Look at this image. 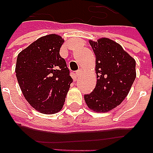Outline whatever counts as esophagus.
<instances>
[{
  "label": "esophagus",
  "mask_w": 153,
  "mask_h": 153,
  "mask_svg": "<svg viewBox=\"0 0 153 153\" xmlns=\"http://www.w3.org/2000/svg\"><path fill=\"white\" fill-rule=\"evenodd\" d=\"M81 74H82V71H81V70H78V71L76 72V77L80 76Z\"/></svg>",
  "instance_id": "obj_1"
}]
</instances>
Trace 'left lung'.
<instances>
[{"label": "left lung", "instance_id": "1", "mask_svg": "<svg viewBox=\"0 0 153 153\" xmlns=\"http://www.w3.org/2000/svg\"><path fill=\"white\" fill-rule=\"evenodd\" d=\"M89 42L96 56L97 84L84 98L90 110L105 113L120 105L129 94L136 77L135 60L120 44L108 38Z\"/></svg>", "mask_w": 153, "mask_h": 153}]
</instances>
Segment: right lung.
I'll return each mask as SVG.
<instances>
[{
    "label": "right lung",
    "instance_id": "right-lung-1",
    "mask_svg": "<svg viewBox=\"0 0 153 153\" xmlns=\"http://www.w3.org/2000/svg\"><path fill=\"white\" fill-rule=\"evenodd\" d=\"M64 39L42 36L18 54L15 72L22 93L32 107L52 114L61 111L72 82L66 62L59 55Z\"/></svg>",
    "mask_w": 153,
    "mask_h": 153
}]
</instances>
